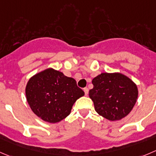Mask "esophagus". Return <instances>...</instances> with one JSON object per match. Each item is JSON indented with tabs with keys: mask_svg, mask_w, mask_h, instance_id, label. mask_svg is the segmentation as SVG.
Here are the masks:
<instances>
[{
	"mask_svg": "<svg viewBox=\"0 0 156 156\" xmlns=\"http://www.w3.org/2000/svg\"><path fill=\"white\" fill-rule=\"evenodd\" d=\"M83 91H84V93H85L86 96H87V95H88V93H89L88 88H87V87H86V88H84L83 89Z\"/></svg>",
	"mask_w": 156,
	"mask_h": 156,
	"instance_id": "obj_1",
	"label": "esophagus"
}]
</instances>
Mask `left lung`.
Returning a JSON list of instances; mask_svg holds the SVG:
<instances>
[{"mask_svg":"<svg viewBox=\"0 0 156 156\" xmlns=\"http://www.w3.org/2000/svg\"><path fill=\"white\" fill-rule=\"evenodd\" d=\"M93 88L89 96L95 110L110 121L126 116L134 107L138 98L136 84L120 73H103L92 80Z\"/></svg>","mask_w":156,"mask_h":156,"instance_id":"1","label":"left lung"}]
</instances>
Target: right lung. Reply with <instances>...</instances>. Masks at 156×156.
Returning <instances> with one entry per match:
<instances>
[{
    "mask_svg": "<svg viewBox=\"0 0 156 156\" xmlns=\"http://www.w3.org/2000/svg\"><path fill=\"white\" fill-rule=\"evenodd\" d=\"M27 101L34 113L45 122L57 123L69 115L84 92L73 78L48 68L33 76L26 86Z\"/></svg>",
    "mask_w": 156,
    "mask_h": 156,
    "instance_id": "add662e5",
    "label": "right lung"
}]
</instances>
